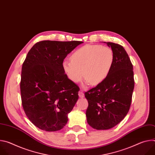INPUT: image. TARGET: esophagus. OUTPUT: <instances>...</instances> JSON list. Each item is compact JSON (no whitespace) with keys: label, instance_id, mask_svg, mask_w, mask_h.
<instances>
[{"label":"esophagus","instance_id":"1","mask_svg":"<svg viewBox=\"0 0 155 155\" xmlns=\"http://www.w3.org/2000/svg\"><path fill=\"white\" fill-rule=\"evenodd\" d=\"M78 96L80 98H83L84 97V94L83 93V92L82 91H80L79 93H78Z\"/></svg>","mask_w":155,"mask_h":155}]
</instances>
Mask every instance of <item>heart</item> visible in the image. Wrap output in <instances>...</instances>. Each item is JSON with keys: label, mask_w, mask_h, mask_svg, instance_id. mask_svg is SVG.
Masks as SVG:
<instances>
[{"label": "heart", "mask_w": 155, "mask_h": 155, "mask_svg": "<svg viewBox=\"0 0 155 155\" xmlns=\"http://www.w3.org/2000/svg\"><path fill=\"white\" fill-rule=\"evenodd\" d=\"M70 60H64L62 68L71 81L80 82L83 75L86 84L91 83L97 85L108 75L113 65L114 54L112 49L107 47L88 45L74 51Z\"/></svg>", "instance_id": "b5f03b06"}]
</instances>
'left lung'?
<instances>
[{
	"mask_svg": "<svg viewBox=\"0 0 155 155\" xmlns=\"http://www.w3.org/2000/svg\"><path fill=\"white\" fill-rule=\"evenodd\" d=\"M104 43L114 54L112 69L102 83L84 93L87 122L97 130L111 129L124 119L134 87L133 66L126 50L119 44Z\"/></svg>",
	"mask_w": 155,
	"mask_h": 155,
	"instance_id": "8db88e82",
	"label": "left lung"
}]
</instances>
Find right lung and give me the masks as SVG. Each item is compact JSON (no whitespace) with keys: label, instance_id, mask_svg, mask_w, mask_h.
<instances>
[{"label":"right lung","instance_id":"obj_1","mask_svg":"<svg viewBox=\"0 0 155 155\" xmlns=\"http://www.w3.org/2000/svg\"><path fill=\"white\" fill-rule=\"evenodd\" d=\"M83 41H39L22 66L20 90L26 116L48 132L62 129L78 99V86L62 69L64 59Z\"/></svg>","mask_w":155,"mask_h":155}]
</instances>
